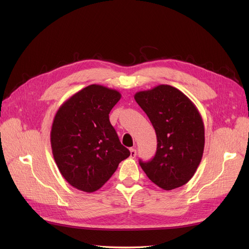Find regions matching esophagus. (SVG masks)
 <instances>
[{
  "mask_svg": "<svg viewBox=\"0 0 249 249\" xmlns=\"http://www.w3.org/2000/svg\"><path fill=\"white\" fill-rule=\"evenodd\" d=\"M136 155H137L136 149H135V148H130V158H132V159H134V158L136 157Z\"/></svg>",
  "mask_w": 249,
  "mask_h": 249,
  "instance_id": "34e87169",
  "label": "esophagus"
}]
</instances>
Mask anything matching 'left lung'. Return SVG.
I'll return each mask as SVG.
<instances>
[{"label": "left lung", "mask_w": 249, "mask_h": 249, "mask_svg": "<svg viewBox=\"0 0 249 249\" xmlns=\"http://www.w3.org/2000/svg\"><path fill=\"white\" fill-rule=\"evenodd\" d=\"M157 135V152L150 161L139 160L148 178L164 190L189 182L201 161L205 127L194 104L178 89L159 85L135 94Z\"/></svg>", "instance_id": "8db88e82"}]
</instances>
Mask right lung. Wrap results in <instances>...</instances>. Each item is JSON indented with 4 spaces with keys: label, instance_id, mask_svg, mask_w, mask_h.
<instances>
[{
    "label": "right lung",
    "instance_id": "add662e5",
    "mask_svg": "<svg viewBox=\"0 0 249 249\" xmlns=\"http://www.w3.org/2000/svg\"><path fill=\"white\" fill-rule=\"evenodd\" d=\"M120 97L117 90L89 85L56 113L51 131L53 156L62 177L81 191L99 190L130 156L109 120Z\"/></svg>",
    "mask_w": 249,
    "mask_h": 249
}]
</instances>
